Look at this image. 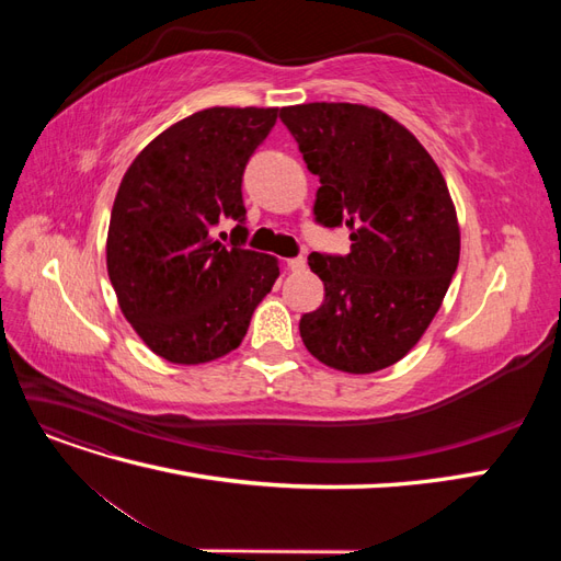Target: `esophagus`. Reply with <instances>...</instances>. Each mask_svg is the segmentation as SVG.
I'll return each mask as SVG.
<instances>
[{"label": "esophagus", "mask_w": 561, "mask_h": 561, "mask_svg": "<svg viewBox=\"0 0 561 561\" xmlns=\"http://www.w3.org/2000/svg\"><path fill=\"white\" fill-rule=\"evenodd\" d=\"M304 266H307V260H304V257H290V260H287V268H290V271H301Z\"/></svg>", "instance_id": "esophagus-1"}]
</instances>
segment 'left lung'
Segmentation results:
<instances>
[{
    "mask_svg": "<svg viewBox=\"0 0 561 561\" xmlns=\"http://www.w3.org/2000/svg\"><path fill=\"white\" fill-rule=\"evenodd\" d=\"M318 175L316 225L351 231L348 254L311 252L322 307L299 320L320 363L369 375L398 363L443 304L458 266L456 210L439 168L388 114L351 103L283 107Z\"/></svg>",
    "mask_w": 561,
    "mask_h": 561,
    "instance_id": "obj_1",
    "label": "left lung"
}]
</instances>
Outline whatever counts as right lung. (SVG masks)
<instances>
[{
	"label": "right lung",
	"mask_w": 561,
	"mask_h": 561,
	"mask_svg": "<svg viewBox=\"0 0 561 561\" xmlns=\"http://www.w3.org/2000/svg\"><path fill=\"white\" fill-rule=\"evenodd\" d=\"M276 107H210L151 140L118 186L107 271L126 320L168 363L222 358L271 293L276 257L245 248L243 173ZM233 218L229 244L214 236Z\"/></svg>",
	"instance_id": "add662e5"
}]
</instances>
